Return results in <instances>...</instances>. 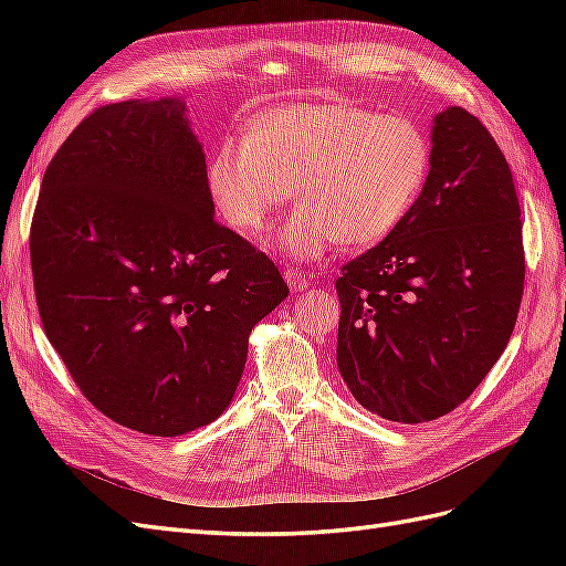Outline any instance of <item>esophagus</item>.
Wrapping results in <instances>:
<instances>
[{"label": "esophagus", "instance_id": "esophagus-1", "mask_svg": "<svg viewBox=\"0 0 566 566\" xmlns=\"http://www.w3.org/2000/svg\"><path fill=\"white\" fill-rule=\"evenodd\" d=\"M283 279L287 281V285H290V290H293V293H302V290H306V285L312 283L310 276H306V273H302V271H297V269H285Z\"/></svg>", "mask_w": 566, "mask_h": 566}]
</instances>
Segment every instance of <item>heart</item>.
<instances>
[{"label":"heart","mask_w":566,"mask_h":566,"mask_svg":"<svg viewBox=\"0 0 566 566\" xmlns=\"http://www.w3.org/2000/svg\"><path fill=\"white\" fill-rule=\"evenodd\" d=\"M432 144L418 123L347 98L256 113L243 142H221L205 165V191L229 227L254 233L293 198L279 245L314 260L335 241L380 243L399 229L430 177Z\"/></svg>","instance_id":"heart-1"}]
</instances>
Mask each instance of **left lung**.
Listing matches in <instances>:
<instances>
[{
	"mask_svg": "<svg viewBox=\"0 0 566 566\" xmlns=\"http://www.w3.org/2000/svg\"><path fill=\"white\" fill-rule=\"evenodd\" d=\"M522 210L503 150L465 108L434 117L430 177L399 229L342 266L337 366L394 422L451 413L486 378L524 293Z\"/></svg>",
	"mask_w": 566,
	"mask_h": 566,
	"instance_id": "left-lung-1",
	"label": "left lung"
}]
</instances>
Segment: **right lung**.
<instances>
[{"instance_id": "obj_1", "label": "right lung", "mask_w": 566, "mask_h": 566, "mask_svg": "<svg viewBox=\"0 0 566 566\" xmlns=\"http://www.w3.org/2000/svg\"><path fill=\"white\" fill-rule=\"evenodd\" d=\"M181 98L90 113L51 158L30 227L44 333L113 422L179 437L221 416L256 323L287 297L221 227Z\"/></svg>"}]
</instances>
